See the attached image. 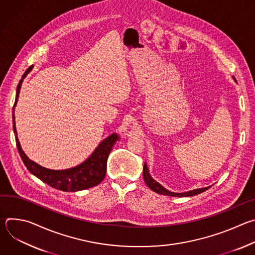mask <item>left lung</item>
I'll use <instances>...</instances> for the list:
<instances>
[{"label": "left lung", "mask_w": 255, "mask_h": 255, "mask_svg": "<svg viewBox=\"0 0 255 255\" xmlns=\"http://www.w3.org/2000/svg\"><path fill=\"white\" fill-rule=\"evenodd\" d=\"M143 178H144L145 184L147 185V187L151 191H153V192H155L157 194H160V195L170 196V197H191V196H196V195H199V194L207 191L209 188H211V187H206V188L196 189V190H192V191L185 192V193H173V192H170V191L166 190L165 188H163L160 184L157 183L156 180H154L152 178V176L149 173V169L147 167L146 162L144 163V166H143Z\"/></svg>", "instance_id": "obj_1"}]
</instances>
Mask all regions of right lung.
<instances>
[{
	"label": "right lung",
	"mask_w": 255,
	"mask_h": 255,
	"mask_svg": "<svg viewBox=\"0 0 255 255\" xmlns=\"http://www.w3.org/2000/svg\"><path fill=\"white\" fill-rule=\"evenodd\" d=\"M33 65H31L22 77V80L19 82L17 91H16V99L13 107V129L16 139L17 148L20 153V156L27 167V169L36 177H38L43 183L48 186L60 190L63 192H78L93 188L99 185L104 179L107 170V159L110 154L114 144L119 140L120 136L117 133H113L110 136H108L98 145L97 148L93 151V153L81 164L67 168V169H49L43 167L31 160L23 151L20 141L17 136V130L15 125V107L18 102L20 89L23 83V80L26 76L32 70Z\"/></svg>",
	"instance_id": "obj_1"
}]
</instances>
